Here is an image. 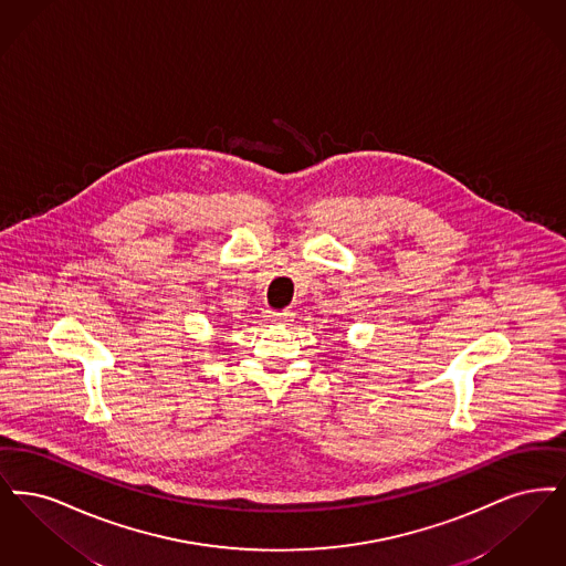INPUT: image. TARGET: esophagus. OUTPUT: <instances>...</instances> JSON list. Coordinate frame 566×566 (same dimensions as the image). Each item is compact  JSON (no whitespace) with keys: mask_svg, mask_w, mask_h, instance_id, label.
Here are the masks:
<instances>
[{"mask_svg":"<svg viewBox=\"0 0 566 566\" xmlns=\"http://www.w3.org/2000/svg\"><path fill=\"white\" fill-rule=\"evenodd\" d=\"M266 321L272 325H290L294 321V313L292 311H269Z\"/></svg>","mask_w":566,"mask_h":566,"instance_id":"obj_1","label":"esophagus"}]
</instances>
